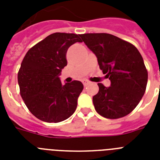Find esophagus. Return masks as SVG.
Returning <instances> with one entry per match:
<instances>
[{"label":"esophagus","instance_id":"34e87169","mask_svg":"<svg viewBox=\"0 0 160 160\" xmlns=\"http://www.w3.org/2000/svg\"><path fill=\"white\" fill-rule=\"evenodd\" d=\"M89 84H90V81H87V80H84L83 81V85H85V86H87Z\"/></svg>","mask_w":160,"mask_h":160}]
</instances>
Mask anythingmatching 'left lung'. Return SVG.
<instances>
[{
	"mask_svg": "<svg viewBox=\"0 0 160 160\" xmlns=\"http://www.w3.org/2000/svg\"><path fill=\"white\" fill-rule=\"evenodd\" d=\"M87 47L97 57L110 86L99 83L93 96L98 114L107 119H119L138 105L146 90L148 72L138 49L132 44L107 33L80 35Z\"/></svg>",
	"mask_w": 160,
	"mask_h": 160,
	"instance_id": "8db88e82",
	"label": "left lung"
}]
</instances>
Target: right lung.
Segmentation results:
<instances>
[{
  "label": "right lung",
  "mask_w": 160,
  "mask_h": 160,
  "mask_svg": "<svg viewBox=\"0 0 160 160\" xmlns=\"http://www.w3.org/2000/svg\"><path fill=\"white\" fill-rule=\"evenodd\" d=\"M80 35L56 32L27 51L18 72L24 102L33 115L47 123L68 119L77 107L84 85L79 80L61 84V70L67 65L68 48L82 42Z\"/></svg>",
  "instance_id": "right-lung-1"
}]
</instances>
